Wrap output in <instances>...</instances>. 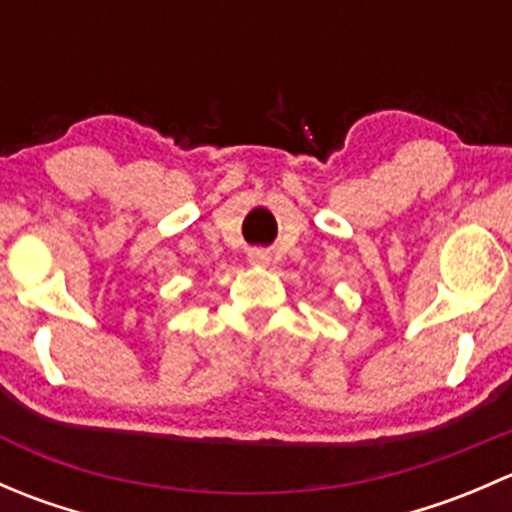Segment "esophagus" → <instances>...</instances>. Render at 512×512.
<instances>
[{
    "label": "esophagus",
    "instance_id": "esophagus-1",
    "mask_svg": "<svg viewBox=\"0 0 512 512\" xmlns=\"http://www.w3.org/2000/svg\"><path fill=\"white\" fill-rule=\"evenodd\" d=\"M250 262L252 265H267V262H270V252H265V250H250Z\"/></svg>",
    "mask_w": 512,
    "mask_h": 512
}]
</instances>
